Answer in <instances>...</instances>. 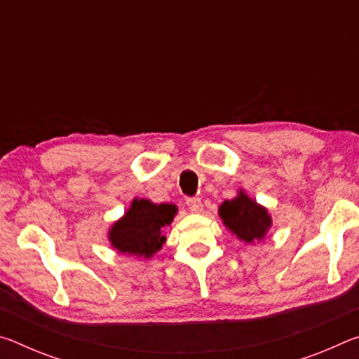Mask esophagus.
Returning <instances> with one entry per match:
<instances>
[{"label":"esophagus","instance_id":"34e87169","mask_svg":"<svg viewBox=\"0 0 359 359\" xmlns=\"http://www.w3.org/2000/svg\"><path fill=\"white\" fill-rule=\"evenodd\" d=\"M187 205H188V209L193 212V214H198V212L203 210V203L199 198H188Z\"/></svg>","mask_w":359,"mask_h":359}]
</instances>
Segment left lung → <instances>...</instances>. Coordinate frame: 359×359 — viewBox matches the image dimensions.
Returning a JSON list of instances; mask_svg holds the SVG:
<instances>
[{
  "label": "left lung",
  "instance_id": "obj_1",
  "mask_svg": "<svg viewBox=\"0 0 359 359\" xmlns=\"http://www.w3.org/2000/svg\"><path fill=\"white\" fill-rule=\"evenodd\" d=\"M218 215L222 217L224 226L247 244L263 239L272 224L267 209L248 198L242 190L234 199H226L220 205Z\"/></svg>",
  "mask_w": 359,
  "mask_h": 359
}]
</instances>
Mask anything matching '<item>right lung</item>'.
I'll use <instances>...</instances> for the list:
<instances>
[{"mask_svg": "<svg viewBox=\"0 0 359 359\" xmlns=\"http://www.w3.org/2000/svg\"><path fill=\"white\" fill-rule=\"evenodd\" d=\"M177 208L174 204H154L149 199H133L131 208L109 229L111 245L120 253L149 259L165 244L163 228L171 224Z\"/></svg>", "mask_w": 359, "mask_h": 359, "instance_id": "obj_1", "label": "right lung"}]
</instances>
